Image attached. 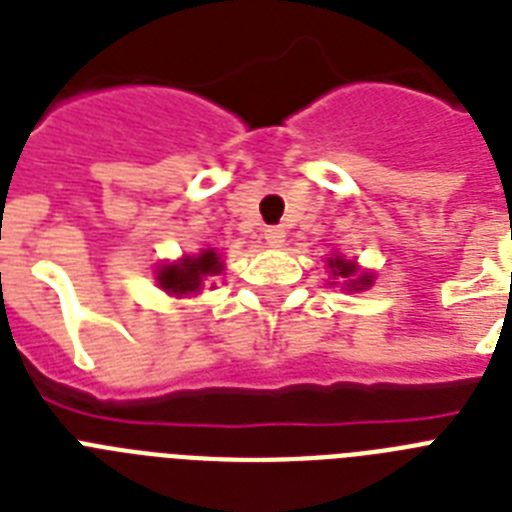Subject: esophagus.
Returning <instances> with one entry per match:
<instances>
[{
    "label": "esophagus",
    "instance_id": "esophagus-1",
    "mask_svg": "<svg viewBox=\"0 0 512 512\" xmlns=\"http://www.w3.org/2000/svg\"><path fill=\"white\" fill-rule=\"evenodd\" d=\"M263 236L265 242H268V247H281V244L286 242V231L281 226H268Z\"/></svg>",
    "mask_w": 512,
    "mask_h": 512
}]
</instances>
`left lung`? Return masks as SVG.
Instances as JSON below:
<instances>
[{
	"instance_id": "8db88e82",
	"label": "left lung",
	"mask_w": 512,
	"mask_h": 512,
	"mask_svg": "<svg viewBox=\"0 0 512 512\" xmlns=\"http://www.w3.org/2000/svg\"><path fill=\"white\" fill-rule=\"evenodd\" d=\"M328 265L334 268V276H342V278H350L355 276V263H347V260H339V257H331ZM352 286H371V276H360L357 281H352Z\"/></svg>"
}]
</instances>
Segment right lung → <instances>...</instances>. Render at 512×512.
<instances>
[{"mask_svg": "<svg viewBox=\"0 0 512 512\" xmlns=\"http://www.w3.org/2000/svg\"><path fill=\"white\" fill-rule=\"evenodd\" d=\"M220 270H223L220 257L215 255L213 249H207V252H202L197 257H186V260H181L176 265H165L157 273V281H160L165 292L178 297V294L197 292L207 276H218Z\"/></svg>", "mask_w": 512, "mask_h": 512, "instance_id": "1", "label": "right lung"}]
</instances>
